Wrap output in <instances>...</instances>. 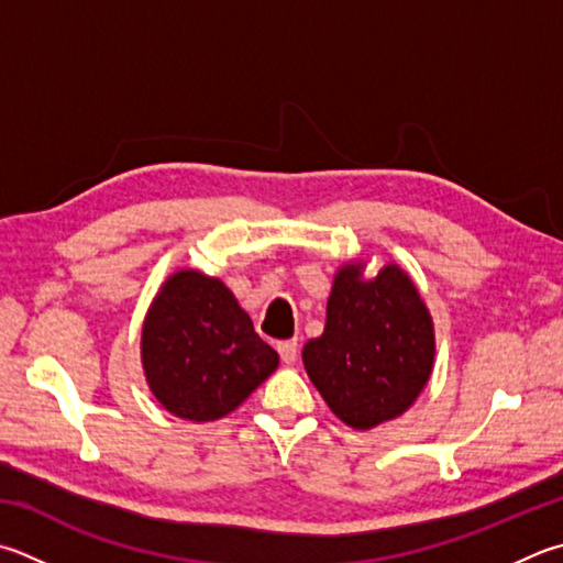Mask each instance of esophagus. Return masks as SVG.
I'll return each mask as SVG.
<instances>
[{
    "mask_svg": "<svg viewBox=\"0 0 563 563\" xmlns=\"http://www.w3.org/2000/svg\"><path fill=\"white\" fill-rule=\"evenodd\" d=\"M278 352H280V360L285 364H295V360H298V340L280 342L278 344Z\"/></svg>",
    "mask_w": 563,
    "mask_h": 563,
    "instance_id": "obj_1",
    "label": "esophagus"
}]
</instances>
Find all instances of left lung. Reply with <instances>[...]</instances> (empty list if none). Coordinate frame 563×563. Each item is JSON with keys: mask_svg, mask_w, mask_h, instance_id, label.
I'll use <instances>...</instances> for the list:
<instances>
[{"mask_svg": "<svg viewBox=\"0 0 563 563\" xmlns=\"http://www.w3.org/2000/svg\"><path fill=\"white\" fill-rule=\"evenodd\" d=\"M433 320L398 265L364 278V263L342 265L327 300L324 332L302 346L310 382L332 413L369 431L413 406L431 379Z\"/></svg>", "mask_w": 563, "mask_h": 563, "instance_id": "obj_1", "label": "left lung"}]
</instances>
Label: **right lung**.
<instances>
[{"instance_id": "right-lung-1", "label": "right lung", "mask_w": 563, "mask_h": 563, "mask_svg": "<svg viewBox=\"0 0 563 563\" xmlns=\"http://www.w3.org/2000/svg\"><path fill=\"white\" fill-rule=\"evenodd\" d=\"M140 344L150 391L194 423L236 411L280 362L227 285L189 268L155 295Z\"/></svg>"}]
</instances>
